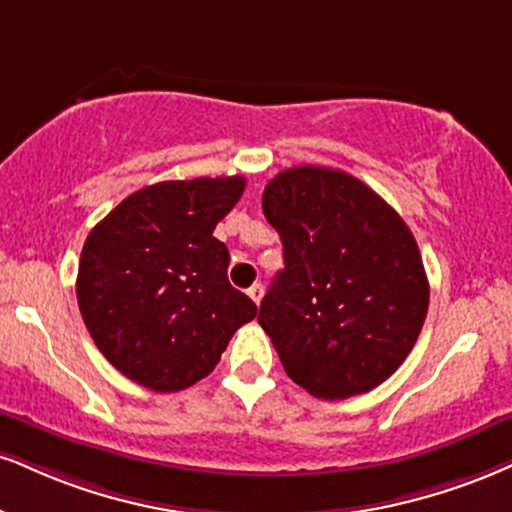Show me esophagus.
<instances>
[{
  "label": "esophagus",
  "instance_id": "1",
  "mask_svg": "<svg viewBox=\"0 0 512 512\" xmlns=\"http://www.w3.org/2000/svg\"><path fill=\"white\" fill-rule=\"evenodd\" d=\"M248 295H250L252 300H255V305H260V300H262V295H264L262 283H252V286L248 288Z\"/></svg>",
  "mask_w": 512,
  "mask_h": 512
}]
</instances>
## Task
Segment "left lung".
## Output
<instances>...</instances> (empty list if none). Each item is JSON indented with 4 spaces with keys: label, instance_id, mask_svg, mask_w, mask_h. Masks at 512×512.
Instances as JSON below:
<instances>
[{
    "label": "left lung",
    "instance_id": "8db88e82",
    "mask_svg": "<svg viewBox=\"0 0 512 512\" xmlns=\"http://www.w3.org/2000/svg\"><path fill=\"white\" fill-rule=\"evenodd\" d=\"M262 209L283 243V272L257 322L281 365L312 396L372 391L420 336L429 283L408 224L360 178L293 166L267 183Z\"/></svg>",
    "mask_w": 512,
    "mask_h": 512
}]
</instances>
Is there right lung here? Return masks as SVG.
<instances>
[{
	"instance_id": "1",
	"label": "right lung",
	"mask_w": 512,
	"mask_h": 512,
	"mask_svg": "<svg viewBox=\"0 0 512 512\" xmlns=\"http://www.w3.org/2000/svg\"><path fill=\"white\" fill-rule=\"evenodd\" d=\"M243 176L164 181L128 195L80 252L76 295L92 341L123 377L171 393L217 367L257 305L229 283L212 236Z\"/></svg>"
}]
</instances>
